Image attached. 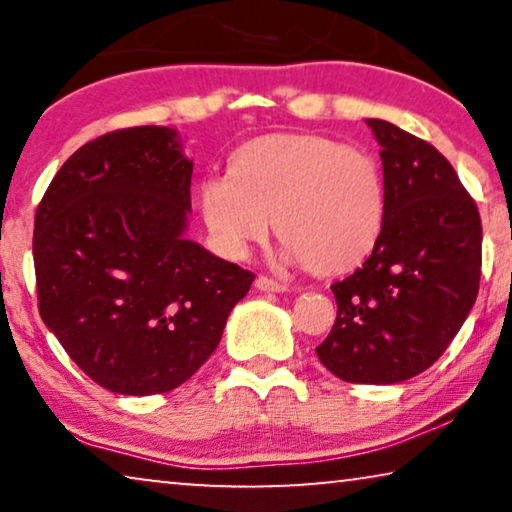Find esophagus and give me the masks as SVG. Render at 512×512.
Here are the masks:
<instances>
[{"label":"esophagus","mask_w":512,"mask_h":512,"mask_svg":"<svg viewBox=\"0 0 512 512\" xmlns=\"http://www.w3.org/2000/svg\"><path fill=\"white\" fill-rule=\"evenodd\" d=\"M256 289L261 291H275V293H284L289 289V284L286 282H279V279H272L268 275H258L256 277Z\"/></svg>","instance_id":"esophagus-1"}]
</instances>
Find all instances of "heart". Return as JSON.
<instances>
[{"label":"heart","instance_id":"heart-1","mask_svg":"<svg viewBox=\"0 0 512 512\" xmlns=\"http://www.w3.org/2000/svg\"><path fill=\"white\" fill-rule=\"evenodd\" d=\"M200 219L230 256L268 233L314 275L359 268L382 235L384 177L359 146L324 135H263L228 160V177L198 186Z\"/></svg>","mask_w":512,"mask_h":512}]
</instances>
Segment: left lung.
<instances>
[{
  "instance_id": "obj_1",
  "label": "left lung",
  "mask_w": 512,
  "mask_h": 512,
  "mask_svg": "<svg viewBox=\"0 0 512 512\" xmlns=\"http://www.w3.org/2000/svg\"><path fill=\"white\" fill-rule=\"evenodd\" d=\"M382 151L384 223L373 254L335 282L338 317L317 356L354 384H396L436 363L478 298L482 223L436 146L368 118Z\"/></svg>"
}]
</instances>
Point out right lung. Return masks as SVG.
<instances>
[{
    "label": "right lung",
    "mask_w": 512,
    "mask_h": 512,
    "mask_svg": "<svg viewBox=\"0 0 512 512\" xmlns=\"http://www.w3.org/2000/svg\"><path fill=\"white\" fill-rule=\"evenodd\" d=\"M191 174L174 130H114L74 151L37 207L41 319L114 394L184 384L256 277L184 237Z\"/></svg>",
    "instance_id": "1"
}]
</instances>
